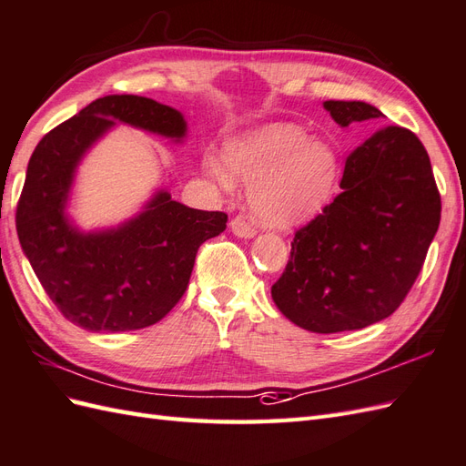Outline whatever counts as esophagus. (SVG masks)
<instances>
[{
  "label": "esophagus",
  "instance_id": "esophagus-1",
  "mask_svg": "<svg viewBox=\"0 0 466 466\" xmlns=\"http://www.w3.org/2000/svg\"><path fill=\"white\" fill-rule=\"evenodd\" d=\"M231 231L237 237H243V239H251V237L257 235V227L245 215H237V218L231 219Z\"/></svg>",
  "mask_w": 466,
  "mask_h": 466
}]
</instances>
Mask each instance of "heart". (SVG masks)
<instances>
[{
	"label": "heart",
	"mask_w": 466,
	"mask_h": 466,
	"mask_svg": "<svg viewBox=\"0 0 466 466\" xmlns=\"http://www.w3.org/2000/svg\"><path fill=\"white\" fill-rule=\"evenodd\" d=\"M225 159L208 156V174L223 187L235 176L251 184V203L260 219L289 227L310 219L334 194L339 162L330 144L310 140L299 124L275 122L227 144Z\"/></svg>",
	"instance_id": "heart-1"
}]
</instances>
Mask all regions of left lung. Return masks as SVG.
Returning a JSON list of instances; mask_svg holds the SVG:
<instances>
[{
  "mask_svg": "<svg viewBox=\"0 0 466 466\" xmlns=\"http://www.w3.org/2000/svg\"><path fill=\"white\" fill-rule=\"evenodd\" d=\"M339 127L383 118L360 100H326ZM342 194L300 227L272 300L304 330H360L393 314L423 268L441 196L429 154L401 127L381 128L346 157Z\"/></svg>",
  "mask_w": 466,
  "mask_h": 466,
  "instance_id": "8db88e82",
  "label": "left lung"
}]
</instances>
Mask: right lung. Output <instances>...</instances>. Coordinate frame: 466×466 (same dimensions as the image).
<instances>
[{
	"label": "right lung",
	"instance_id": "add662e5",
	"mask_svg": "<svg viewBox=\"0 0 466 466\" xmlns=\"http://www.w3.org/2000/svg\"><path fill=\"white\" fill-rule=\"evenodd\" d=\"M115 122L181 140V112L152 98L110 95L45 134L33 152L15 225L41 287L66 320L88 332H127L160 322L184 297L201 243L227 213L181 206L157 191L118 229L81 233L65 215L76 164Z\"/></svg>",
	"mask_w": 466,
	"mask_h": 466
}]
</instances>
